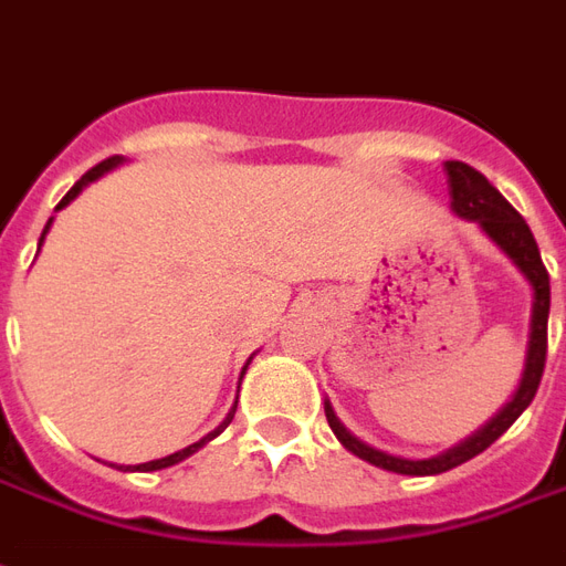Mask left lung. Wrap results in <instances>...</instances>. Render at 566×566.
<instances>
[{
	"label": "left lung",
	"instance_id": "obj_1",
	"mask_svg": "<svg viewBox=\"0 0 566 566\" xmlns=\"http://www.w3.org/2000/svg\"><path fill=\"white\" fill-rule=\"evenodd\" d=\"M449 175V196H452V210L464 220L480 222L482 232L489 234L503 253L513 259V265L522 271L534 289V311H531V340H527V358H525V374H522V382L515 389L513 401L503 407L501 413L494 416L492 422L482 424L476 434H470L464 443H458L443 455L434 458H398L389 455V452H379V449L361 443L358 437H353L346 431L340 419L334 416L332 403L325 401V419L332 424V431L337 434V440L344 443L353 455H358L361 461H370L382 470H391V473H403V476H434V473H447V470L464 464L473 455H480L485 449L492 447L494 440L510 428V424L525 413L527 403L534 401V395L539 389V379H543V368H546V328H548V271L539 259V247L534 241V234L527 229L525 217L506 201V198L497 192V189L485 180V175H480L476 168H470L468 163H455L449 159L447 163Z\"/></svg>",
	"mask_w": 566,
	"mask_h": 566
}]
</instances>
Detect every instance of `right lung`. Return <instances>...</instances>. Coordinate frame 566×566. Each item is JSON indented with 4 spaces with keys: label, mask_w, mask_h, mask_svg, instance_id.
Instances as JSON below:
<instances>
[{
    "label": "right lung",
    "mask_w": 566,
    "mask_h": 566,
    "mask_svg": "<svg viewBox=\"0 0 566 566\" xmlns=\"http://www.w3.org/2000/svg\"><path fill=\"white\" fill-rule=\"evenodd\" d=\"M119 163H123L119 156H111V159H105V163H98L96 168H90V171H86V175L81 177V180H77V184H74V187L69 189V192H65L63 201L56 205V210H63L65 205L72 201V198H77V192H81V189H84L86 184H93L96 177H102V175H105V171H111V168H114V165H119ZM51 222H53V217H51V220H48V226H44V232H41L39 250H41V243H44V234H48V229H51ZM247 365H250V361H247ZM243 370H247V368H243ZM241 377H243V374H241ZM234 407H238V403H234ZM234 407H232V413L222 419V424H220V428H217V431H210L208 437H201V440H198V443H192V447L180 449V452H175V455L156 458V461H144V464H123V468H119V470H142V473H147V470H163V468H171V464H177V461H184V458H189V455H192V452H198V449L205 447L208 440H213V437L220 434V431H226V428H229V422H232V419H234Z\"/></svg>",
    "instance_id": "add662e5"
}]
</instances>
